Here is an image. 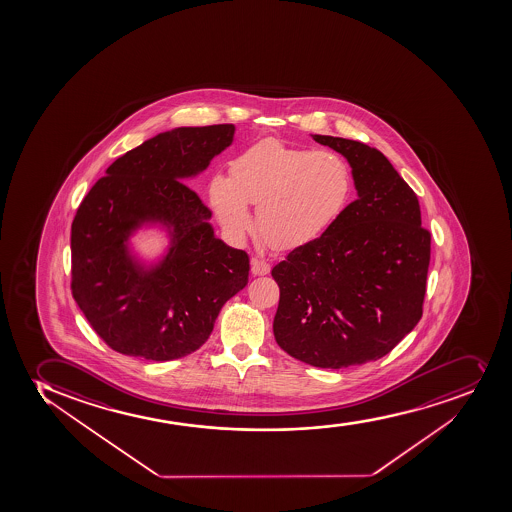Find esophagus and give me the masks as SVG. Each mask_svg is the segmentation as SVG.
<instances>
[{
    "label": "esophagus",
    "instance_id": "obj_1",
    "mask_svg": "<svg viewBox=\"0 0 512 512\" xmlns=\"http://www.w3.org/2000/svg\"><path fill=\"white\" fill-rule=\"evenodd\" d=\"M270 272L269 262L262 259H252V274L267 275Z\"/></svg>",
    "mask_w": 512,
    "mask_h": 512
}]
</instances>
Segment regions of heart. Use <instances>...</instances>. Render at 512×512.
Listing matches in <instances>:
<instances>
[{"label": "heart", "instance_id": "heart-1", "mask_svg": "<svg viewBox=\"0 0 512 512\" xmlns=\"http://www.w3.org/2000/svg\"><path fill=\"white\" fill-rule=\"evenodd\" d=\"M352 172L340 155L264 140L230 162V177H213L209 199L221 225L242 237L252 230L247 204H257L260 237L272 248L318 238L352 194Z\"/></svg>", "mask_w": 512, "mask_h": 512}]
</instances>
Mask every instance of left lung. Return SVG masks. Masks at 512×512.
Listing matches in <instances>:
<instances>
[{"label":"left lung","mask_w":512,"mask_h":512,"mask_svg":"<svg viewBox=\"0 0 512 512\" xmlns=\"http://www.w3.org/2000/svg\"><path fill=\"white\" fill-rule=\"evenodd\" d=\"M347 157L358 198L321 237L272 269L281 289L277 345L319 369H347L392 352L423 316L431 233L418 198L380 150L313 135Z\"/></svg>","instance_id":"8db88e82"}]
</instances>
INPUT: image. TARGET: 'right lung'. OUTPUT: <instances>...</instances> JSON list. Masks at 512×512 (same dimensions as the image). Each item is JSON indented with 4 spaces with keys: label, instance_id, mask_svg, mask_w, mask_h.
<instances>
[{
    "label": "right lung",
    "instance_id": "1",
    "mask_svg": "<svg viewBox=\"0 0 512 512\" xmlns=\"http://www.w3.org/2000/svg\"><path fill=\"white\" fill-rule=\"evenodd\" d=\"M235 127L159 133L116 159L77 208L71 292L96 335L115 352L167 362L208 340L223 304L247 286L250 259L215 237L211 211L184 184L233 140ZM173 226V247L140 273L124 242L142 220Z\"/></svg>",
    "mask_w": 512,
    "mask_h": 512
}]
</instances>
